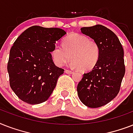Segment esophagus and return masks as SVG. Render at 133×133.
<instances>
[{
  "label": "esophagus",
  "instance_id": "esophagus-1",
  "mask_svg": "<svg viewBox=\"0 0 133 133\" xmlns=\"http://www.w3.org/2000/svg\"><path fill=\"white\" fill-rule=\"evenodd\" d=\"M65 72L67 73V74H72L73 72L72 70H65Z\"/></svg>",
  "mask_w": 133,
  "mask_h": 133
}]
</instances>
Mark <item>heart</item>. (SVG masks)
<instances>
[{"mask_svg":"<svg viewBox=\"0 0 133 133\" xmlns=\"http://www.w3.org/2000/svg\"><path fill=\"white\" fill-rule=\"evenodd\" d=\"M101 49L97 41L79 34H72L63 41V45L56 44L52 51L56 65L63 66L72 59L71 65L79 70H92L100 57Z\"/></svg>","mask_w":133,"mask_h":133,"instance_id":"1","label":"heart"}]
</instances>
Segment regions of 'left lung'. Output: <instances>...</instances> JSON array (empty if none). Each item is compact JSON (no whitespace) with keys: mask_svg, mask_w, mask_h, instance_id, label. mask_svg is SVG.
Returning <instances> with one entry per match:
<instances>
[{"mask_svg":"<svg viewBox=\"0 0 133 133\" xmlns=\"http://www.w3.org/2000/svg\"><path fill=\"white\" fill-rule=\"evenodd\" d=\"M81 30L98 42L101 53L95 68L83 74L77 85V93L81 102L88 107H101L119 92L126 71L124 49L116 34L105 26L97 25Z\"/></svg>","mask_w":133,"mask_h":133,"instance_id":"obj_1","label":"left lung"}]
</instances>
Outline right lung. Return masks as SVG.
Here are the masks:
<instances>
[{
  "label": "right lung",
  "mask_w": 133,
  "mask_h": 133,
  "mask_svg": "<svg viewBox=\"0 0 133 133\" xmlns=\"http://www.w3.org/2000/svg\"><path fill=\"white\" fill-rule=\"evenodd\" d=\"M66 32L61 28L34 25L14 43L7 63L9 85L24 102L47 101L64 70L54 65L51 54L55 43Z\"/></svg>",
  "instance_id": "right-lung-1"
}]
</instances>
